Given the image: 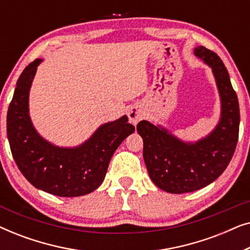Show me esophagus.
Here are the masks:
<instances>
[{"label": "esophagus", "instance_id": "obj_1", "mask_svg": "<svg viewBox=\"0 0 250 250\" xmlns=\"http://www.w3.org/2000/svg\"><path fill=\"white\" fill-rule=\"evenodd\" d=\"M127 116L129 118V122H131L133 125H136L141 119H143V117H145V111H143L141 107H139V105H133V107L128 109Z\"/></svg>", "mask_w": 250, "mask_h": 250}]
</instances>
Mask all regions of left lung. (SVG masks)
<instances>
[{
	"mask_svg": "<svg viewBox=\"0 0 250 250\" xmlns=\"http://www.w3.org/2000/svg\"><path fill=\"white\" fill-rule=\"evenodd\" d=\"M194 56L211 68L216 81L221 98L216 127L197 142H184L148 121L136 126L143 139V159L150 179L169 193L192 192L214 182L228 167L238 142L239 102L223 61L204 46H197Z\"/></svg>",
	"mask_w": 250,
	"mask_h": 250,
	"instance_id": "8db88e82",
	"label": "left lung"
}]
</instances>
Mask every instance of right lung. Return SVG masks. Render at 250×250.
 Returning <instances> with one entry per match:
<instances>
[{"mask_svg": "<svg viewBox=\"0 0 250 250\" xmlns=\"http://www.w3.org/2000/svg\"><path fill=\"white\" fill-rule=\"evenodd\" d=\"M30 62L20 75L8 109L6 132L13 159L29 183L59 197H80L104 182L119 145L135 131L127 116L105 123L87 141L74 148L57 146L41 136L29 116V90L37 66Z\"/></svg>", "mask_w": 250, "mask_h": 250, "instance_id": "obj_1", "label": "right lung"}]
</instances>
